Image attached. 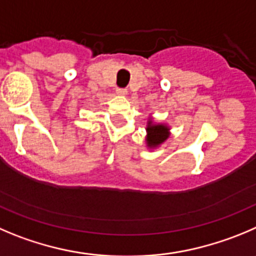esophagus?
Wrapping results in <instances>:
<instances>
[{
	"label": "esophagus",
	"instance_id": "esophagus-1",
	"mask_svg": "<svg viewBox=\"0 0 256 256\" xmlns=\"http://www.w3.org/2000/svg\"><path fill=\"white\" fill-rule=\"evenodd\" d=\"M116 93L118 94V96H126L128 92H126V89H120V88H118V89L116 90Z\"/></svg>",
	"mask_w": 256,
	"mask_h": 256
}]
</instances>
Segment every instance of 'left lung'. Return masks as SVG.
<instances>
[{"label": "left lung", "instance_id": "1", "mask_svg": "<svg viewBox=\"0 0 256 256\" xmlns=\"http://www.w3.org/2000/svg\"><path fill=\"white\" fill-rule=\"evenodd\" d=\"M146 147L150 150L160 148L171 136V126L167 123L154 122L153 116H148L147 126H146Z\"/></svg>", "mask_w": 256, "mask_h": 256}]
</instances>
